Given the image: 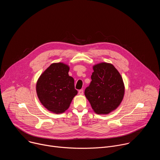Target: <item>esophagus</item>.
I'll return each mask as SVG.
<instances>
[{
    "instance_id": "obj_1",
    "label": "esophagus",
    "mask_w": 160,
    "mask_h": 160,
    "mask_svg": "<svg viewBox=\"0 0 160 160\" xmlns=\"http://www.w3.org/2000/svg\"><path fill=\"white\" fill-rule=\"evenodd\" d=\"M78 94L80 95H83V89H80L78 90Z\"/></svg>"
}]
</instances>
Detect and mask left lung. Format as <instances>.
I'll list each match as a JSON object with an SVG mask.
<instances>
[{
    "label": "left lung",
    "mask_w": 160,
    "mask_h": 160,
    "mask_svg": "<svg viewBox=\"0 0 160 160\" xmlns=\"http://www.w3.org/2000/svg\"><path fill=\"white\" fill-rule=\"evenodd\" d=\"M90 85L85 96L98 114H108L121 103L125 92L122 77L112 64L106 62L93 66Z\"/></svg>",
    "instance_id": "left-lung-1"
}]
</instances>
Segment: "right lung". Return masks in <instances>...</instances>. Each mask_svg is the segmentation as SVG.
Returning <instances> with one entry per match:
<instances>
[{
    "instance_id": "obj_1",
    "label": "right lung",
    "mask_w": 160,
    "mask_h": 160,
    "mask_svg": "<svg viewBox=\"0 0 160 160\" xmlns=\"http://www.w3.org/2000/svg\"><path fill=\"white\" fill-rule=\"evenodd\" d=\"M69 70V66L62 62L53 63L40 75L37 83V94L40 102L56 114L68 109L78 93L73 78L68 75Z\"/></svg>"
}]
</instances>
